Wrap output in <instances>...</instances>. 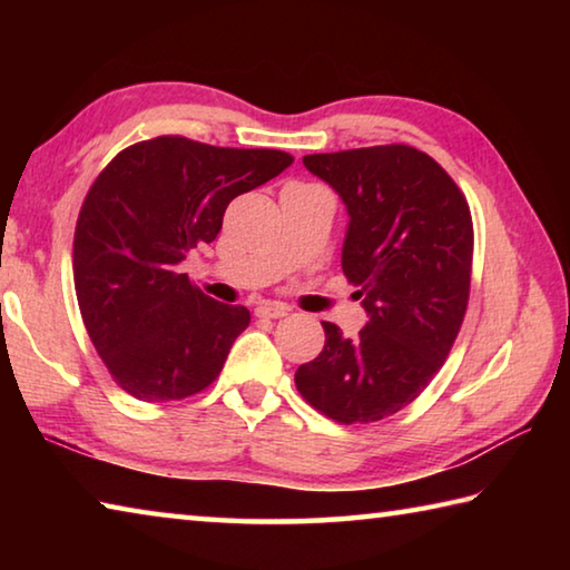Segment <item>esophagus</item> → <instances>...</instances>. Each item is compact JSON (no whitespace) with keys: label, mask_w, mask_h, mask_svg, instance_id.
<instances>
[{"label":"esophagus","mask_w":570,"mask_h":570,"mask_svg":"<svg viewBox=\"0 0 570 570\" xmlns=\"http://www.w3.org/2000/svg\"><path fill=\"white\" fill-rule=\"evenodd\" d=\"M286 314H288V308L284 304H262V306H256L258 320H284Z\"/></svg>","instance_id":"obj_1"}]
</instances>
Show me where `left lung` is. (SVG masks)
<instances>
[{
	"mask_svg": "<svg viewBox=\"0 0 570 570\" xmlns=\"http://www.w3.org/2000/svg\"><path fill=\"white\" fill-rule=\"evenodd\" d=\"M304 166L350 214L342 272L370 322L354 340L322 322L324 350L298 366L296 390L334 422H377L428 387L458 340L470 296V206L410 146L314 153Z\"/></svg>",
	"mask_w": 570,
	"mask_h": 570,
	"instance_id": "8db88e82",
	"label": "left lung"
}]
</instances>
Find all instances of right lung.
Listing matches in <instances>:
<instances>
[{"label":"right lung","mask_w":570,"mask_h":570,"mask_svg":"<svg viewBox=\"0 0 570 570\" xmlns=\"http://www.w3.org/2000/svg\"><path fill=\"white\" fill-rule=\"evenodd\" d=\"M292 163L284 150L160 135L95 178L75 228V292L95 350L132 397H190L224 370L248 308L214 302L178 266L218 236L230 200Z\"/></svg>","instance_id":"1"}]
</instances>
